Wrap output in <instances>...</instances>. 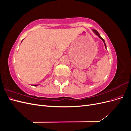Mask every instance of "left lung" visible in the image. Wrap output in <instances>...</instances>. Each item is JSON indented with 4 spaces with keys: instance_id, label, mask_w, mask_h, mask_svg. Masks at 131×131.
<instances>
[{
    "instance_id": "1",
    "label": "left lung",
    "mask_w": 131,
    "mask_h": 131,
    "mask_svg": "<svg viewBox=\"0 0 131 131\" xmlns=\"http://www.w3.org/2000/svg\"><path fill=\"white\" fill-rule=\"evenodd\" d=\"M93 32L94 33H95V34H97V35H98V37L99 38H100L101 39H102V41H103L104 42V45H105V48L106 49V44H105V41H104V39H103L101 36H100V34H99V33L98 32V31L96 30H95V29H93Z\"/></svg>"
}]
</instances>
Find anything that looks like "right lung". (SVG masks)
Wrapping results in <instances>:
<instances>
[{"instance_id": "obj_1", "label": "right lung", "mask_w": 131, "mask_h": 131, "mask_svg": "<svg viewBox=\"0 0 131 131\" xmlns=\"http://www.w3.org/2000/svg\"><path fill=\"white\" fill-rule=\"evenodd\" d=\"M33 86H38V85H33Z\"/></svg>"}]
</instances>
